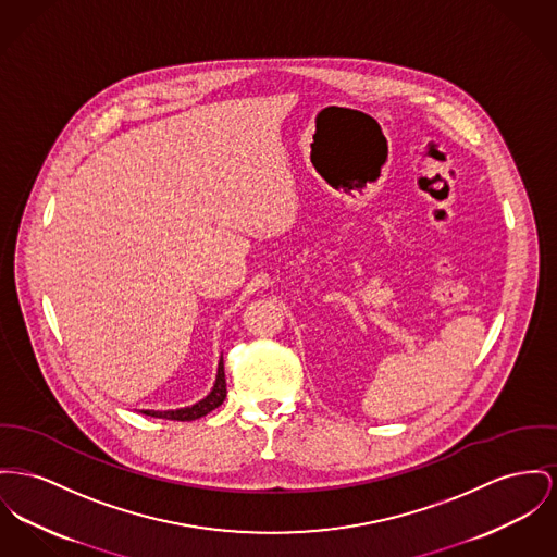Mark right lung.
I'll use <instances>...</instances> for the list:
<instances>
[{
	"label": "right lung",
	"instance_id": "obj_1",
	"mask_svg": "<svg viewBox=\"0 0 557 557\" xmlns=\"http://www.w3.org/2000/svg\"><path fill=\"white\" fill-rule=\"evenodd\" d=\"M225 373H223V359H220V366H218V377H215V384H213V391L198 404H194L191 408L182 409H166V411H156V409H141V413L151 416V418H164V420H180V422H189V420H196V418H202L207 416L209 411H213L215 408H220L225 399Z\"/></svg>",
	"mask_w": 557,
	"mask_h": 557
}]
</instances>
